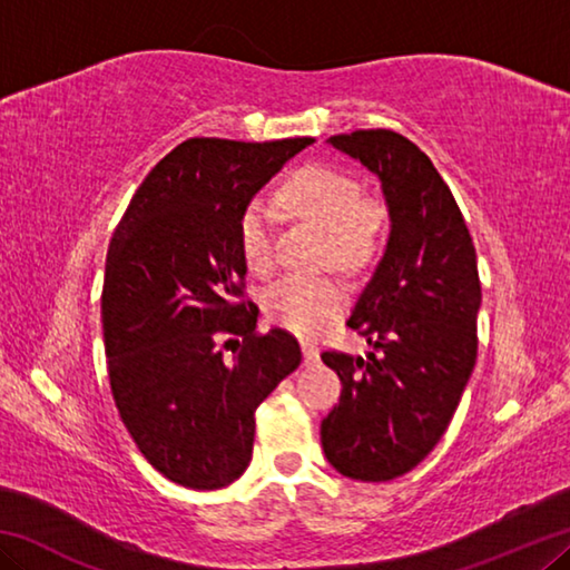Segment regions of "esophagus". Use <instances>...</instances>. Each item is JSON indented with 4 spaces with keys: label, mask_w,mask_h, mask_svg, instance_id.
I'll use <instances>...</instances> for the list:
<instances>
[{
    "label": "esophagus",
    "mask_w": 570,
    "mask_h": 570,
    "mask_svg": "<svg viewBox=\"0 0 570 570\" xmlns=\"http://www.w3.org/2000/svg\"><path fill=\"white\" fill-rule=\"evenodd\" d=\"M302 350H304V364H320V350H316L312 342H304Z\"/></svg>",
    "instance_id": "34e87169"
}]
</instances>
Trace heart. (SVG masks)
Segmentation results:
<instances>
[{"mask_svg":"<svg viewBox=\"0 0 570 570\" xmlns=\"http://www.w3.org/2000/svg\"><path fill=\"white\" fill-rule=\"evenodd\" d=\"M278 200L288 214L324 230V258L346 272L377 254L387 234V208L362 196L360 180L326 166H306L288 178ZM238 246L256 274L274 268V234L268 210L254 200L238 220ZM268 320L296 334H314L344 306V286L332 276H286L264 296Z\"/></svg>","mask_w":570,"mask_h":570,"instance_id":"1","label":"heart"}]
</instances>
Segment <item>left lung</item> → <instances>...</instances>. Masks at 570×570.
Masks as SVG:
<instances>
[{
  "instance_id": "left-lung-1",
  "label": "left lung",
  "mask_w": 570,
  "mask_h": 570,
  "mask_svg": "<svg viewBox=\"0 0 570 570\" xmlns=\"http://www.w3.org/2000/svg\"><path fill=\"white\" fill-rule=\"evenodd\" d=\"M330 142L380 178L392 226L346 320L372 352L322 354L342 382L322 448L344 478L384 482L417 468L458 410L478 360V256L448 183L412 140L380 128Z\"/></svg>"
}]
</instances>
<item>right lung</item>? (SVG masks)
<instances>
[{
  "label": "right lung",
  "mask_w": 570,
  "mask_h": 570,
  "mask_svg": "<svg viewBox=\"0 0 570 570\" xmlns=\"http://www.w3.org/2000/svg\"><path fill=\"white\" fill-rule=\"evenodd\" d=\"M312 142H180L112 234L102 284L112 400L142 458L183 488L218 490L244 475L256 407L302 364L292 334L256 332L238 220Z\"/></svg>",
  "instance_id": "right-lung-1"
}]
</instances>
